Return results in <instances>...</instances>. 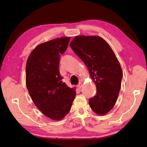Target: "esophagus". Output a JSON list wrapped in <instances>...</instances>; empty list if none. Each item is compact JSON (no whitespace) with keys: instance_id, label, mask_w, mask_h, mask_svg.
Here are the masks:
<instances>
[{"instance_id":"obj_1","label":"esophagus","mask_w":147,"mask_h":147,"mask_svg":"<svg viewBox=\"0 0 147 147\" xmlns=\"http://www.w3.org/2000/svg\"><path fill=\"white\" fill-rule=\"evenodd\" d=\"M82 84L81 82H79L78 85H77V87H78V89H80L82 88Z\"/></svg>"}]
</instances>
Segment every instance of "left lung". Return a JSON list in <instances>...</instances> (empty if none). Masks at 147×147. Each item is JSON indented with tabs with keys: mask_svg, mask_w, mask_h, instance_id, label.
I'll use <instances>...</instances> for the list:
<instances>
[{
	"mask_svg": "<svg viewBox=\"0 0 147 147\" xmlns=\"http://www.w3.org/2000/svg\"><path fill=\"white\" fill-rule=\"evenodd\" d=\"M70 47L86 64L96 87L89 106L97 115H106L117 100L123 77L115 53L106 41L97 36H77Z\"/></svg>",
	"mask_w": 147,
	"mask_h": 147,
	"instance_id": "left-lung-1",
	"label": "left lung"
}]
</instances>
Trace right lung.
<instances>
[{
	"label": "right lung",
	"instance_id": "add662e5",
	"mask_svg": "<svg viewBox=\"0 0 147 147\" xmlns=\"http://www.w3.org/2000/svg\"><path fill=\"white\" fill-rule=\"evenodd\" d=\"M70 37L52 39L38 45L31 52L26 65V85L30 96L43 114L60 121L71 110L75 88L62 82L59 74L60 54L67 49Z\"/></svg>",
	"mask_w": 147,
	"mask_h": 147
}]
</instances>
